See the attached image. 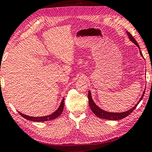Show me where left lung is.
Segmentation results:
<instances>
[{"label":"left lung","instance_id":"left-lung-1","mask_svg":"<svg viewBox=\"0 0 152 152\" xmlns=\"http://www.w3.org/2000/svg\"><path fill=\"white\" fill-rule=\"evenodd\" d=\"M126 33H127V35H129L130 40L132 41V42L138 47L140 49V55H142V56H143L142 52L140 51V46L138 44L137 41H136L135 39L132 37V35L130 34L129 31H126ZM144 93H145V90L144 91L143 94H142L141 98L138 101L137 104H136V105L134 107H133L132 109H130V110H129V111H126L125 112H122V113H111V112L105 111H104V110L100 109L99 107H98L96 104L94 103L93 99H92L90 91H89V92H88V97L89 104H90V109L92 111V112H93L97 116V117H98L99 118H103V119L116 121V120H120V119H122V118H125L127 117L128 115H129L130 113H131L136 108V107H137V105H138V103L140 102V101L142 99V98H143V97L144 96Z\"/></svg>","mask_w":152,"mask_h":152}]
</instances>
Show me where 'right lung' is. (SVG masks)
Here are the masks:
<instances>
[{
    "label": "right lung",
    "instance_id": "obj_1",
    "mask_svg": "<svg viewBox=\"0 0 152 152\" xmlns=\"http://www.w3.org/2000/svg\"><path fill=\"white\" fill-rule=\"evenodd\" d=\"M64 98L62 99L60 106H59V107L58 108V109L56 110V111H55L54 113H53L52 114H50L49 115H47V116H44V117H29V116L21 113L20 112H18V113H20V115L22 116V117H23V118H26V119H28V120L31 121L44 122V121H50V120L55 119V118H57L59 115H61L62 111H63V109H64Z\"/></svg>",
    "mask_w": 152,
    "mask_h": 152
}]
</instances>
